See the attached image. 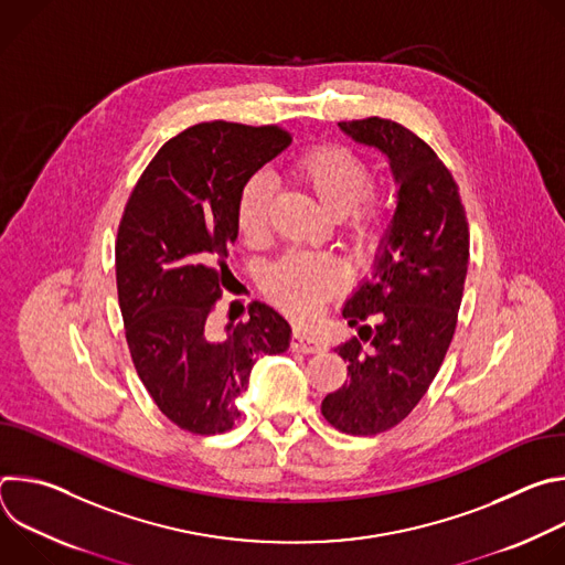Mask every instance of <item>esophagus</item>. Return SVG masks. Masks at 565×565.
<instances>
[{
    "label": "esophagus",
    "instance_id": "obj_1",
    "mask_svg": "<svg viewBox=\"0 0 565 565\" xmlns=\"http://www.w3.org/2000/svg\"><path fill=\"white\" fill-rule=\"evenodd\" d=\"M290 347H292V351H299V353H319L321 349H324V344H321L319 338H315L301 329L292 331Z\"/></svg>",
    "mask_w": 565,
    "mask_h": 565
}]
</instances>
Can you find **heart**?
Wrapping results in <instances>:
<instances>
[{
    "label": "heart",
    "instance_id": "heart-1",
    "mask_svg": "<svg viewBox=\"0 0 565 565\" xmlns=\"http://www.w3.org/2000/svg\"><path fill=\"white\" fill-rule=\"evenodd\" d=\"M295 181L338 216L349 246L360 255L375 253L393 223L395 203L386 192L373 190L366 160L340 145H312L290 166ZM273 207L270 181L255 174L246 181L236 203V232L248 246L268 236ZM344 284V266L331 255L290 253L266 277L268 292L292 315L310 319L319 306Z\"/></svg>",
    "mask_w": 565,
    "mask_h": 565
}]
</instances>
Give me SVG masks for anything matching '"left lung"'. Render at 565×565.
Segmentation results:
<instances>
[{
  "label": "left lung",
  "instance_id": "left-lung-1",
  "mask_svg": "<svg viewBox=\"0 0 565 565\" xmlns=\"http://www.w3.org/2000/svg\"><path fill=\"white\" fill-rule=\"evenodd\" d=\"M340 127L384 151L399 183L377 266L342 310L358 329L335 349L349 380L321 402L342 434L375 436L414 412L443 366L467 277L469 225L458 183L420 136L377 116Z\"/></svg>",
  "mask_w": 565,
  "mask_h": 565
}]
</instances>
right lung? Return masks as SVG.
Segmentation results:
<instances>
[{
  "label": "right lung",
  "instance_id": "1",
  "mask_svg": "<svg viewBox=\"0 0 565 565\" xmlns=\"http://www.w3.org/2000/svg\"><path fill=\"white\" fill-rule=\"evenodd\" d=\"M290 140L279 125L199 122L158 149L127 199L116 238L127 347L156 407L190 434L232 429L257 358L290 344L266 303L225 335L207 324L232 275L238 194Z\"/></svg>",
  "mask_w": 565,
  "mask_h": 565
}]
</instances>
